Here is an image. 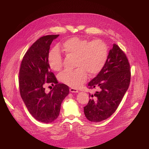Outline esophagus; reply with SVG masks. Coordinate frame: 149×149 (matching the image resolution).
I'll return each instance as SVG.
<instances>
[{"instance_id": "34e87169", "label": "esophagus", "mask_w": 149, "mask_h": 149, "mask_svg": "<svg viewBox=\"0 0 149 149\" xmlns=\"http://www.w3.org/2000/svg\"><path fill=\"white\" fill-rule=\"evenodd\" d=\"M69 90H70V92H79V90H77V89H76L75 88H70Z\"/></svg>"}]
</instances>
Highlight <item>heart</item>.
Returning a JSON list of instances; mask_svg holds the SVG:
<instances>
[{"label":"heart","mask_w":149,"mask_h":149,"mask_svg":"<svg viewBox=\"0 0 149 149\" xmlns=\"http://www.w3.org/2000/svg\"><path fill=\"white\" fill-rule=\"evenodd\" d=\"M62 50L68 57H75L72 70H65L60 76L61 82L77 88L88 79V74L93 77L97 75L106 63L108 50L106 44L100 39L90 41L88 39L73 37L65 40ZM48 63L54 71H58L63 66V57L57 48L52 49L48 55Z\"/></svg>","instance_id":"heart-1"}]
</instances>
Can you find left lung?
Here are the masks:
<instances>
[{
	"instance_id": "8db88e82",
	"label": "left lung",
	"mask_w": 149,
	"mask_h": 149,
	"mask_svg": "<svg viewBox=\"0 0 149 149\" xmlns=\"http://www.w3.org/2000/svg\"><path fill=\"white\" fill-rule=\"evenodd\" d=\"M130 76V66L126 55L114 44L104 68L88 83L89 89H98L93 95L89 94L91 98L84 107V113L88 120L100 122L116 111L129 88Z\"/></svg>"
}]
</instances>
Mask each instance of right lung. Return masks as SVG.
<instances>
[{"instance_id":"right-lung-1","label":"right lung","mask_w":149,"mask_h":149,"mask_svg":"<svg viewBox=\"0 0 149 149\" xmlns=\"http://www.w3.org/2000/svg\"><path fill=\"white\" fill-rule=\"evenodd\" d=\"M58 36L48 35L39 38L24 55L19 70L20 96L34 118L45 123L57 118L62 101L69 92L67 85L58 83L48 63L50 45ZM46 84L54 86L49 93L45 92Z\"/></svg>"}]
</instances>
